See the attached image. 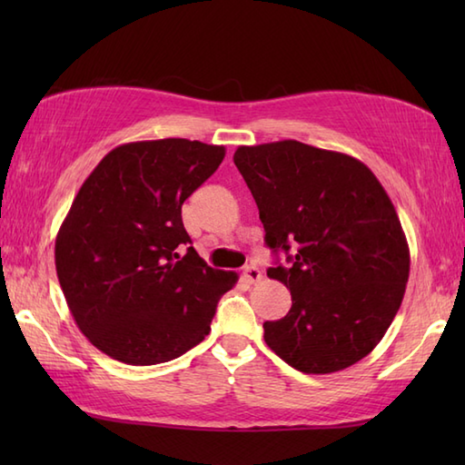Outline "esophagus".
Listing matches in <instances>:
<instances>
[{"instance_id":"obj_1","label":"esophagus","mask_w":465,"mask_h":465,"mask_svg":"<svg viewBox=\"0 0 465 465\" xmlns=\"http://www.w3.org/2000/svg\"><path fill=\"white\" fill-rule=\"evenodd\" d=\"M243 278L248 280L250 283H258V282H262V272H260V268L258 265H248V268H243Z\"/></svg>"}]
</instances>
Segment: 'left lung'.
Listing matches in <instances>:
<instances>
[{
  "label": "left lung",
  "mask_w": 465,
  "mask_h": 465,
  "mask_svg": "<svg viewBox=\"0 0 465 465\" xmlns=\"http://www.w3.org/2000/svg\"><path fill=\"white\" fill-rule=\"evenodd\" d=\"M233 163L260 210L268 270L292 308L263 340L292 368L331 373L365 358L388 331L410 278V248L390 195L360 160L283 140L240 145Z\"/></svg>",
  "instance_id": "8db88e82"
}]
</instances>
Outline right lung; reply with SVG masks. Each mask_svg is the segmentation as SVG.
<instances>
[{
  "mask_svg": "<svg viewBox=\"0 0 465 465\" xmlns=\"http://www.w3.org/2000/svg\"><path fill=\"white\" fill-rule=\"evenodd\" d=\"M223 145L167 137L117 145L84 182L55 238V270L77 328L130 365L200 343L238 273L190 244L182 205L223 162Z\"/></svg>",
  "mask_w": 465,
  "mask_h": 465,
  "instance_id": "add662e5",
  "label": "right lung"
}]
</instances>
